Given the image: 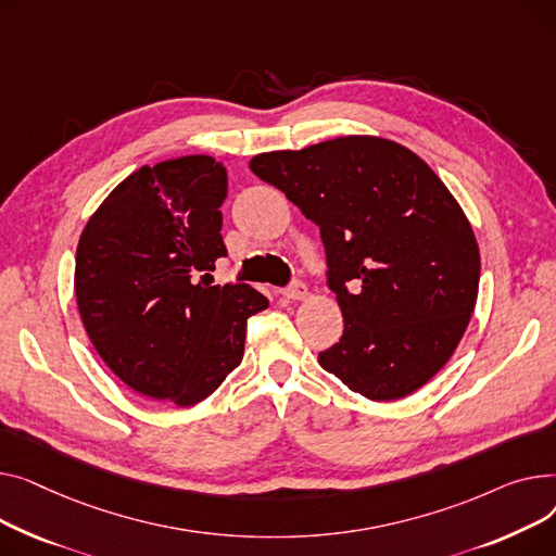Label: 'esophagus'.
Returning a JSON list of instances; mask_svg holds the SVG:
<instances>
[{"mask_svg": "<svg viewBox=\"0 0 556 556\" xmlns=\"http://www.w3.org/2000/svg\"><path fill=\"white\" fill-rule=\"evenodd\" d=\"M280 293H282L287 301H305L309 291H307V287L303 282H293L291 287L280 289Z\"/></svg>", "mask_w": 556, "mask_h": 556, "instance_id": "1", "label": "esophagus"}]
</instances>
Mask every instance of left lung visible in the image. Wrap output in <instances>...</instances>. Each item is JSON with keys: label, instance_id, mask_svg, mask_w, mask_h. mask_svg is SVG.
Listing matches in <instances>:
<instances>
[{"label": "left lung", "instance_id": "left-lung-1", "mask_svg": "<svg viewBox=\"0 0 556 556\" xmlns=\"http://www.w3.org/2000/svg\"><path fill=\"white\" fill-rule=\"evenodd\" d=\"M249 168L320 228L343 314L320 368L372 402L435 377L471 320L480 251L429 163L390 139L348 135L255 154Z\"/></svg>", "mask_w": 556, "mask_h": 556}]
</instances>
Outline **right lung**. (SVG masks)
I'll return each instance as SVG.
<instances>
[{"mask_svg": "<svg viewBox=\"0 0 556 556\" xmlns=\"http://www.w3.org/2000/svg\"><path fill=\"white\" fill-rule=\"evenodd\" d=\"M224 198L213 156L168 159L125 177L80 233L85 332L105 366L154 402L186 408L213 395L242 362L247 318L269 307L251 285H211L226 255Z\"/></svg>", "mask_w": 556, "mask_h": 556, "instance_id": "1", "label": "right lung"}]
</instances>
